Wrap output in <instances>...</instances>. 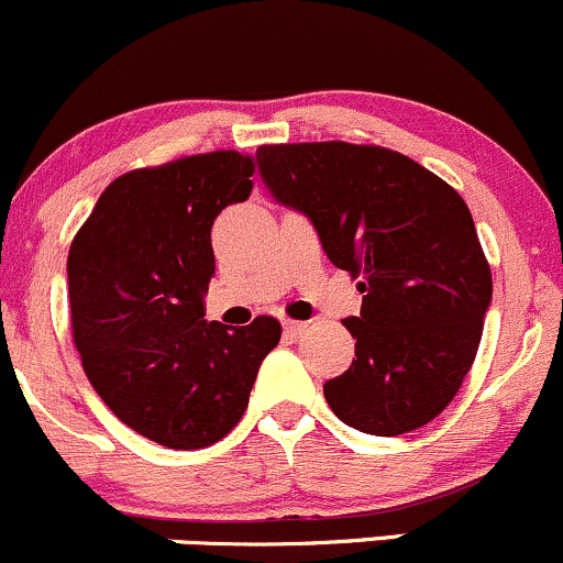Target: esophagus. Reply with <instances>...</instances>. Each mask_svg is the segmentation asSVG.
I'll return each instance as SVG.
<instances>
[{"instance_id": "obj_1", "label": "esophagus", "mask_w": 563, "mask_h": 563, "mask_svg": "<svg viewBox=\"0 0 563 563\" xmlns=\"http://www.w3.org/2000/svg\"><path fill=\"white\" fill-rule=\"evenodd\" d=\"M283 329H286V333L291 339H299L301 333L307 331V323H301V320H286V323H283Z\"/></svg>"}]
</instances>
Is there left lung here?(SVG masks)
<instances>
[{
  "mask_svg": "<svg viewBox=\"0 0 563 563\" xmlns=\"http://www.w3.org/2000/svg\"><path fill=\"white\" fill-rule=\"evenodd\" d=\"M272 200L312 221L325 256L361 275L342 323L355 361L323 385L368 435L411 432L452 404L492 305V272L465 200L406 154L344 141L256 150Z\"/></svg>",
  "mask_w": 563,
  "mask_h": 563,
  "instance_id": "1",
  "label": "left lung"
}]
</instances>
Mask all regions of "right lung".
<instances>
[{
    "instance_id": "obj_1",
    "label": "right lung",
    "mask_w": 563,
    "mask_h": 563,
    "mask_svg": "<svg viewBox=\"0 0 563 563\" xmlns=\"http://www.w3.org/2000/svg\"><path fill=\"white\" fill-rule=\"evenodd\" d=\"M253 159L211 152L131 170L98 197L74 238L71 329L92 390L120 422L168 449H206L243 417L275 318L206 320L211 227L249 200Z\"/></svg>"
}]
</instances>
